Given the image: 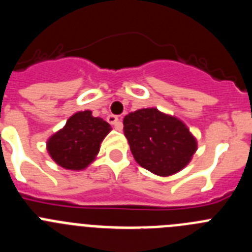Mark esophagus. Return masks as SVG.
Returning a JSON list of instances; mask_svg holds the SVG:
<instances>
[{
	"label": "esophagus",
	"mask_w": 252,
	"mask_h": 252,
	"mask_svg": "<svg viewBox=\"0 0 252 252\" xmlns=\"http://www.w3.org/2000/svg\"><path fill=\"white\" fill-rule=\"evenodd\" d=\"M107 122L111 125H113L116 127V130H121V125H120V120H119V116H115V115H108L107 116Z\"/></svg>",
	"instance_id": "1"
}]
</instances>
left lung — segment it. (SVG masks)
<instances>
[{
	"mask_svg": "<svg viewBox=\"0 0 252 252\" xmlns=\"http://www.w3.org/2000/svg\"><path fill=\"white\" fill-rule=\"evenodd\" d=\"M124 133L137 164L159 177L177 174L197 151V140L187 125L155 107L125 116Z\"/></svg>",
	"mask_w": 252,
	"mask_h": 252,
	"instance_id": "1",
	"label": "left lung"
}]
</instances>
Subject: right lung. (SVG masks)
<instances>
[{
    "instance_id": "1",
    "label": "right lung",
    "mask_w": 252,
    "mask_h": 252,
    "mask_svg": "<svg viewBox=\"0 0 252 252\" xmlns=\"http://www.w3.org/2000/svg\"><path fill=\"white\" fill-rule=\"evenodd\" d=\"M110 131V124L92 116V111H79L69 117L63 128L49 137L46 150L62 168L83 170L95 159L101 142Z\"/></svg>"
}]
</instances>
